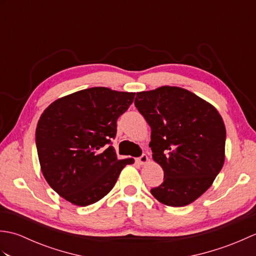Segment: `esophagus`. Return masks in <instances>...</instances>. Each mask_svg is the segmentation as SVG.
I'll return each instance as SVG.
<instances>
[{
	"instance_id": "obj_1",
	"label": "esophagus",
	"mask_w": 256,
	"mask_h": 256,
	"mask_svg": "<svg viewBox=\"0 0 256 256\" xmlns=\"http://www.w3.org/2000/svg\"><path fill=\"white\" fill-rule=\"evenodd\" d=\"M135 160H136L138 164L143 165V164H146V162H148V155H146V154H142V156H140L138 158H136Z\"/></svg>"
}]
</instances>
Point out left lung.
Instances as JSON below:
<instances>
[{
	"instance_id": "1",
	"label": "left lung",
	"mask_w": 256,
	"mask_h": 256,
	"mask_svg": "<svg viewBox=\"0 0 256 256\" xmlns=\"http://www.w3.org/2000/svg\"><path fill=\"white\" fill-rule=\"evenodd\" d=\"M134 104L150 124L153 160L164 170L152 194L166 206L192 204L224 166V120L214 106L178 86L138 92Z\"/></svg>"
}]
</instances>
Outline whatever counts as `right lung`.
Here are the masks:
<instances>
[{"mask_svg": "<svg viewBox=\"0 0 256 256\" xmlns=\"http://www.w3.org/2000/svg\"><path fill=\"white\" fill-rule=\"evenodd\" d=\"M134 96L96 86L60 98L42 114L35 140L42 175L69 202L84 206L99 201L134 162L118 160L112 146L118 118Z\"/></svg>", "mask_w": 256, "mask_h": 256, "instance_id": "obj_1", "label": "right lung"}]
</instances>
